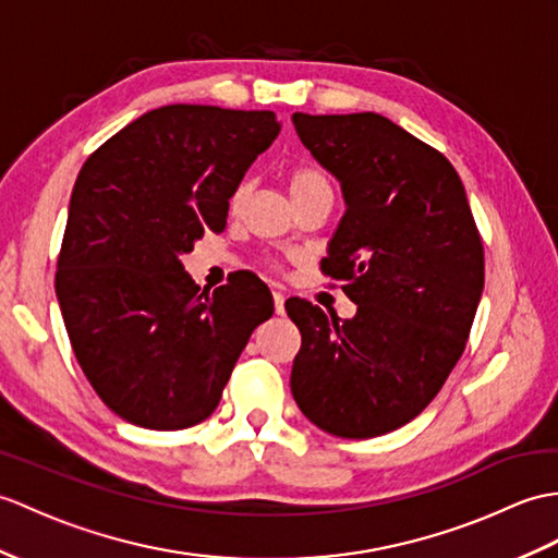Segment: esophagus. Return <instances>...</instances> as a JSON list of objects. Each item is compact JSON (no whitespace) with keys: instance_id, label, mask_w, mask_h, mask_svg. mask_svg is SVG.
Listing matches in <instances>:
<instances>
[{"instance_id":"1","label":"esophagus","mask_w":558,"mask_h":558,"mask_svg":"<svg viewBox=\"0 0 558 558\" xmlns=\"http://www.w3.org/2000/svg\"><path fill=\"white\" fill-rule=\"evenodd\" d=\"M274 304H276V314L282 316L284 314V294L280 290L274 292Z\"/></svg>"}]
</instances>
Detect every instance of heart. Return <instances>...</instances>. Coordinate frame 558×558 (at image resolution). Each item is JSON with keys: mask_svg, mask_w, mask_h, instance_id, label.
<instances>
[{"mask_svg": "<svg viewBox=\"0 0 558 558\" xmlns=\"http://www.w3.org/2000/svg\"><path fill=\"white\" fill-rule=\"evenodd\" d=\"M323 187H330L328 185V178L323 175L318 168H311V166H294L292 171L288 173V190H290V197L296 204L300 199H304L306 194L323 190ZM244 202V185H240L235 192H232L230 197V209L235 211L238 206Z\"/></svg>", "mask_w": 558, "mask_h": 558, "instance_id": "heart-1", "label": "heart"}]
</instances>
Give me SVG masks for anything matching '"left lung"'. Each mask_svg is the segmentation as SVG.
Segmentation results:
<instances>
[{"mask_svg": "<svg viewBox=\"0 0 558 558\" xmlns=\"http://www.w3.org/2000/svg\"><path fill=\"white\" fill-rule=\"evenodd\" d=\"M302 145L342 183L347 211L320 262L359 308L284 302L302 332L290 387L320 430L366 439L407 425L461 359L485 252L457 168L380 113H294Z\"/></svg>", "mask_w": 558, "mask_h": 558, "instance_id": "1", "label": "left lung"}]
</instances>
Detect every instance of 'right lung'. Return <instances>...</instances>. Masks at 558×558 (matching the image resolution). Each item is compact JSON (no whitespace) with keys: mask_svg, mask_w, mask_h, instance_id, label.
<instances>
[{"mask_svg":"<svg viewBox=\"0 0 558 558\" xmlns=\"http://www.w3.org/2000/svg\"><path fill=\"white\" fill-rule=\"evenodd\" d=\"M280 133L274 111L171 104L140 116L77 173L57 296L77 364L128 423L209 418L274 296L256 276L211 294L180 256L226 228L228 199Z\"/></svg>","mask_w":558,"mask_h":558,"instance_id":"add662e5","label":"right lung"}]
</instances>
